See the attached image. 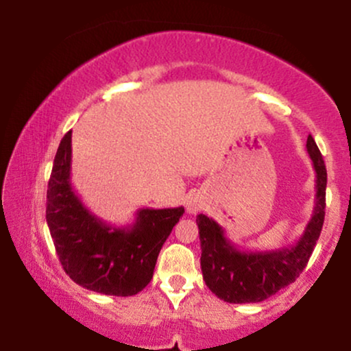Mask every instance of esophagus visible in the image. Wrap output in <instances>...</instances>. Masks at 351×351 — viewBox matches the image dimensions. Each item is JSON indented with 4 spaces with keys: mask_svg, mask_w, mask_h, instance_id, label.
Listing matches in <instances>:
<instances>
[{
    "mask_svg": "<svg viewBox=\"0 0 351 351\" xmlns=\"http://www.w3.org/2000/svg\"><path fill=\"white\" fill-rule=\"evenodd\" d=\"M201 206H203V204H201V201L196 199V198H191V199L188 201V204H186V208H188L189 213H198L199 209H201Z\"/></svg>",
    "mask_w": 351,
    "mask_h": 351,
    "instance_id": "esophagus-1",
    "label": "esophagus"
}]
</instances>
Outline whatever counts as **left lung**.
I'll return each instance as SVG.
<instances>
[{"instance_id": "8db88e82", "label": "left lung", "mask_w": 351, "mask_h": 351, "mask_svg": "<svg viewBox=\"0 0 351 351\" xmlns=\"http://www.w3.org/2000/svg\"><path fill=\"white\" fill-rule=\"evenodd\" d=\"M307 152L315 168V206L304 234L293 245L274 251H239L224 234V229L206 215H198L196 223L201 243V271L215 295L229 304H256L295 282L307 265L320 237L325 219L327 168L312 135Z\"/></svg>"}]
</instances>
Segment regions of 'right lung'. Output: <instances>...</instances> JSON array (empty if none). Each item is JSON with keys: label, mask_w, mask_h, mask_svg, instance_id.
I'll return each instance as SVG.
<instances>
[{"label": "right lung", "mask_w": 351, "mask_h": 351, "mask_svg": "<svg viewBox=\"0 0 351 351\" xmlns=\"http://www.w3.org/2000/svg\"><path fill=\"white\" fill-rule=\"evenodd\" d=\"M72 132L60 140L47 184L46 221L62 269L75 284L106 295L128 297L152 280L162 245L184 208L136 211L132 226L106 224L71 186Z\"/></svg>", "instance_id": "add662e5"}]
</instances>
